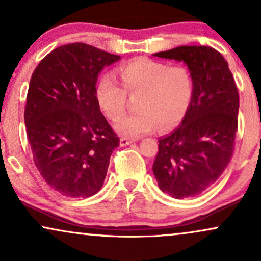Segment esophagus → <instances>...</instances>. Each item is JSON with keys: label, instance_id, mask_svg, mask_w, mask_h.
Listing matches in <instances>:
<instances>
[{"label": "esophagus", "instance_id": "obj_1", "mask_svg": "<svg viewBox=\"0 0 261 261\" xmlns=\"http://www.w3.org/2000/svg\"><path fill=\"white\" fill-rule=\"evenodd\" d=\"M135 140H131V138H126V137H121L120 138V146L121 147H125V146H128V144L134 143Z\"/></svg>", "mask_w": 261, "mask_h": 261}]
</instances>
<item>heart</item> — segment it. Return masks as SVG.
<instances>
[{"label":"heart","instance_id":"1","mask_svg":"<svg viewBox=\"0 0 261 261\" xmlns=\"http://www.w3.org/2000/svg\"><path fill=\"white\" fill-rule=\"evenodd\" d=\"M119 85L110 73L96 84V100L112 120L119 119L126 110L127 95H137L140 112L121 118L114 125L121 136L140 137L158 125L169 128L179 123L189 110L194 96V78L186 66L140 58L120 66Z\"/></svg>","mask_w":261,"mask_h":261}]
</instances>
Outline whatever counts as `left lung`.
Instances as JSON below:
<instances>
[{
  "mask_svg": "<svg viewBox=\"0 0 261 261\" xmlns=\"http://www.w3.org/2000/svg\"><path fill=\"white\" fill-rule=\"evenodd\" d=\"M154 57L183 61L193 74L194 96L179 126L159 138L153 173L174 199L197 196L218 180L232 158L239 91L216 49L182 45Z\"/></svg>",
  "mask_w": 261,
  "mask_h": 261,
  "instance_id": "1",
  "label": "left lung"
}]
</instances>
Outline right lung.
Masks as SVG:
<instances>
[{"mask_svg": "<svg viewBox=\"0 0 261 261\" xmlns=\"http://www.w3.org/2000/svg\"><path fill=\"white\" fill-rule=\"evenodd\" d=\"M119 59L71 43L49 53L32 73L24 114L28 140L43 179L66 197L95 195L119 146L96 100L98 74Z\"/></svg>", "mask_w": 261, "mask_h": 261, "instance_id": "1", "label": "right lung"}]
</instances>
